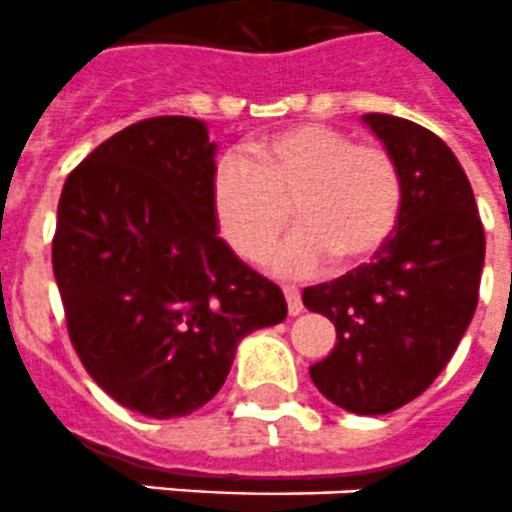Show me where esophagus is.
<instances>
[{
	"label": "esophagus",
	"instance_id": "obj_1",
	"mask_svg": "<svg viewBox=\"0 0 512 512\" xmlns=\"http://www.w3.org/2000/svg\"><path fill=\"white\" fill-rule=\"evenodd\" d=\"M283 296H286V304H289V315H299L304 309L299 289H296V286H283Z\"/></svg>",
	"mask_w": 512,
	"mask_h": 512
}]
</instances>
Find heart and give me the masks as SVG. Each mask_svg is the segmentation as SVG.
<instances>
[{
    "mask_svg": "<svg viewBox=\"0 0 512 512\" xmlns=\"http://www.w3.org/2000/svg\"><path fill=\"white\" fill-rule=\"evenodd\" d=\"M403 174L388 148L356 143L330 124H296L223 156L213 171V213L236 257L260 263L291 216L296 231L273 257L283 276L369 263L403 213Z\"/></svg>",
    "mask_w": 512,
    "mask_h": 512,
    "instance_id": "obj_1",
    "label": "heart"
}]
</instances>
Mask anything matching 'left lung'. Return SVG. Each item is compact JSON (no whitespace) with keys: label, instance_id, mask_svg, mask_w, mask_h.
Listing matches in <instances>:
<instances>
[{"label":"left lung","instance_id":"obj_1","mask_svg":"<svg viewBox=\"0 0 512 512\" xmlns=\"http://www.w3.org/2000/svg\"><path fill=\"white\" fill-rule=\"evenodd\" d=\"M403 174V213L372 263L302 291L336 325V349L309 367L328 401L354 414L401 409L435 382L479 302L484 226L453 150L409 119L367 114Z\"/></svg>","mask_w":512,"mask_h":512}]
</instances>
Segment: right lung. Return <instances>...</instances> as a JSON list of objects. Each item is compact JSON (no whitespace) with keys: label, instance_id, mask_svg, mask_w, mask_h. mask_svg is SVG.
I'll use <instances>...</instances> for the list:
<instances>
[{"label":"right lung","instance_id":"obj_1","mask_svg":"<svg viewBox=\"0 0 512 512\" xmlns=\"http://www.w3.org/2000/svg\"><path fill=\"white\" fill-rule=\"evenodd\" d=\"M213 153L200 119H143L77 163L59 197L51 265L72 346L150 419L205 406L236 343L289 312L218 236Z\"/></svg>","mask_w":512,"mask_h":512}]
</instances>
